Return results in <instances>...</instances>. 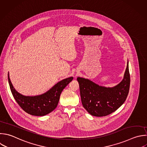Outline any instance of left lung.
<instances>
[{"label":"left lung","mask_w":147,"mask_h":147,"mask_svg":"<svg viewBox=\"0 0 147 147\" xmlns=\"http://www.w3.org/2000/svg\"><path fill=\"white\" fill-rule=\"evenodd\" d=\"M82 103L91 115H107L117 110L125 101L130 87L128 60L122 81L112 87L99 86L92 81L78 77Z\"/></svg>","instance_id":"8db88e82"}]
</instances>
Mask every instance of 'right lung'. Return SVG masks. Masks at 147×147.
<instances>
[{
  "label": "right lung",
  "instance_id": "obj_1",
  "mask_svg": "<svg viewBox=\"0 0 147 147\" xmlns=\"http://www.w3.org/2000/svg\"><path fill=\"white\" fill-rule=\"evenodd\" d=\"M8 80L12 94L17 103L27 113L32 115H45L57 107L63 89L73 80V77L64 79L54 85L45 93L35 96H25L13 87L8 73Z\"/></svg>",
  "mask_w": 147,
  "mask_h": 147
}]
</instances>
